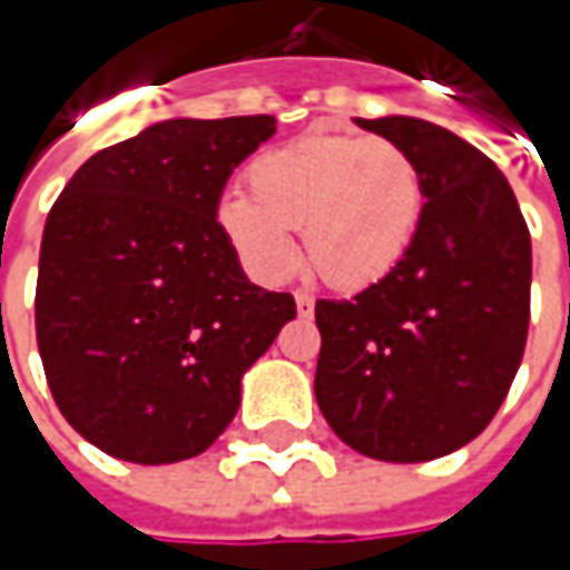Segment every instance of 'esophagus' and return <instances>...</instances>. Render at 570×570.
Returning <instances> with one entry per match:
<instances>
[{"label": "esophagus", "mask_w": 570, "mask_h": 570, "mask_svg": "<svg viewBox=\"0 0 570 570\" xmlns=\"http://www.w3.org/2000/svg\"><path fill=\"white\" fill-rule=\"evenodd\" d=\"M295 301H297V314H301V317H311V314H314V295H307V292H295Z\"/></svg>", "instance_id": "34e87169"}]
</instances>
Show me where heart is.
Wrapping results in <instances>:
<instances>
[{
    "label": "heart",
    "mask_w": 570,
    "mask_h": 570,
    "mask_svg": "<svg viewBox=\"0 0 570 570\" xmlns=\"http://www.w3.org/2000/svg\"><path fill=\"white\" fill-rule=\"evenodd\" d=\"M247 193H228L218 228L259 278L297 266L295 230L330 285L364 288L403 259L425 215V177L403 145L383 136L311 132L259 155Z\"/></svg>",
    "instance_id": "heart-1"
}]
</instances>
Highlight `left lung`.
<instances>
[{
  "label": "left lung",
  "mask_w": 570,
  "mask_h": 570,
  "mask_svg": "<svg viewBox=\"0 0 570 570\" xmlns=\"http://www.w3.org/2000/svg\"><path fill=\"white\" fill-rule=\"evenodd\" d=\"M358 126L400 142L425 215L400 266L348 301H317L314 393L352 450L425 463L470 444L501 409L530 330V230L504 174L438 122Z\"/></svg>",
  "instance_id": "obj_1"
}]
</instances>
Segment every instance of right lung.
<instances>
[{"label": "right lung", "instance_id": "obj_1", "mask_svg": "<svg viewBox=\"0 0 570 570\" xmlns=\"http://www.w3.org/2000/svg\"><path fill=\"white\" fill-rule=\"evenodd\" d=\"M273 117L165 120L78 167L47 215L33 297L59 412L129 463L212 448L240 374L295 320V297L244 275L218 228L222 189Z\"/></svg>", "mask_w": 570, "mask_h": 570}]
</instances>
